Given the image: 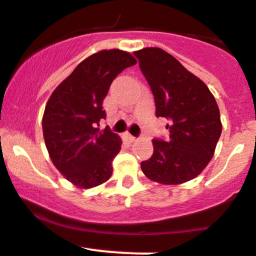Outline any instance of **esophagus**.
Here are the masks:
<instances>
[{
  "label": "esophagus",
  "instance_id": "1",
  "mask_svg": "<svg viewBox=\"0 0 256 256\" xmlns=\"http://www.w3.org/2000/svg\"><path fill=\"white\" fill-rule=\"evenodd\" d=\"M126 139H128V142H130V143H134V142H136L138 139L135 136H132V135H130V134H128L126 135Z\"/></svg>",
  "mask_w": 256,
  "mask_h": 256
}]
</instances>
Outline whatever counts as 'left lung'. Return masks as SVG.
I'll use <instances>...</instances> for the list:
<instances>
[{
    "label": "left lung",
    "instance_id": "left-lung-1",
    "mask_svg": "<svg viewBox=\"0 0 256 256\" xmlns=\"http://www.w3.org/2000/svg\"><path fill=\"white\" fill-rule=\"evenodd\" d=\"M134 55L154 96L156 116L170 120L168 142L153 139V154L142 162V170L166 186L192 180L212 158L222 134L214 95L165 50L146 48Z\"/></svg>",
    "mask_w": 256,
    "mask_h": 256
}]
</instances>
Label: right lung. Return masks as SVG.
<instances>
[{
	"label": "right lung",
	"mask_w": 256,
	"mask_h": 256,
	"mask_svg": "<svg viewBox=\"0 0 256 256\" xmlns=\"http://www.w3.org/2000/svg\"><path fill=\"white\" fill-rule=\"evenodd\" d=\"M135 58L118 48L102 50L86 58L48 98L42 130L55 168L81 190L106 183L112 161L121 150V138L110 128L103 100L117 74L135 66Z\"/></svg>",
	"instance_id": "obj_1"
}]
</instances>
